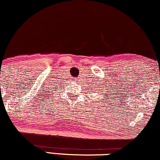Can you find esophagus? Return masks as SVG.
I'll use <instances>...</instances> for the list:
<instances>
[{"instance_id": "34e87169", "label": "esophagus", "mask_w": 160, "mask_h": 160, "mask_svg": "<svg viewBox=\"0 0 160 160\" xmlns=\"http://www.w3.org/2000/svg\"><path fill=\"white\" fill-rule=\"evenodd\" d=\"M76 80H77V82H79V78H77Z\"/></svg>"}]
</instances>
